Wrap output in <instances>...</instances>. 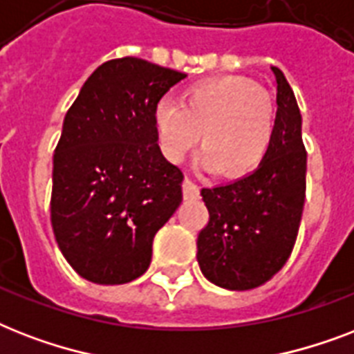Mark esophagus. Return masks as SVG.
Instances as JSON below:
<instances>
[{
  "label": "esophagus",
  "instance_id": "obj_1",
  "mask_svg": "<svg viewBox=\"0 0 354 354\" xmlns=\"http://www.w3.org/2000/svg\"><path fill=\"white\" fill-rule=\"evenodd\" d=\"M182 191H183V198L185 200H196L200 196L198 185L194 182H191L189 178H185L182 183Z\"/></svg>",
  "mask_w": 354,
  "mask_h": 354
}]
</instances>
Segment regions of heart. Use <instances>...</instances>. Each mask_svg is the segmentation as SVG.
Returning <instances> with one entry per match:
<instances>
[{
  "instance_id": "heart-1",
  "label": "heart",
  "mask_w": 354,
  "mask_h": 354,
  "mask_svg": "<svg viewBox=\"0 0 354 354\" xmlns=\"http://www.w3.org/2000/svg\"><path fill=\"white\" fill-rule=\"evenodd\" d=\"M275 118L272 97L239 75L194 82L182 102L161 97L154 106V128L167 160L182 161L202 132L198 163L226 178L250 174L263 163L274 141Z\"/></svg>"
}]
</instances>
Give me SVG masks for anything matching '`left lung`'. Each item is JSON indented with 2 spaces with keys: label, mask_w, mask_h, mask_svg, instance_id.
<instances>
[{
  "label": "left lung",
  "mask_w": 354,
  "mask_h": 354,
  "mask_svg": "<svg viewBox=\"0 0 354 354\" xmlns=\"http://www.w3.org/2000/svg\"><path fill=\"white\" fill-rule=\"evenodd\" d=\"M272 73L277 118L264 161L235 182L200 191L209 222L198 233L196 259L205 279L226 290H252L272 279L290 257L301 222L307 172L301 113L283 71Z\"/></svg>",
  "instance_id": "obj_1"
}]
</instances>
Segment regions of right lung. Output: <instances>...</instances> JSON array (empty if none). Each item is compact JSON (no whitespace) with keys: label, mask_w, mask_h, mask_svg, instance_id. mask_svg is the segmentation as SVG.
<instances>
[{"label":"right lung","mask_w":354,"mask_h":354,"mask_svg":"<svg viewBox=\"0 0 354 354\" xmlns=\"http://www.w3.org/2000/svg\"><path fill=\"white\" fill-rule=\"evenodd\" d=\"M185 77L143 58L108 60L64 118L51 224L66 261L91 283L143 275L154 235L182 204L183 174L161 154L154 106Z\"/></svg>","instance_id":"1"}]
</instances>
